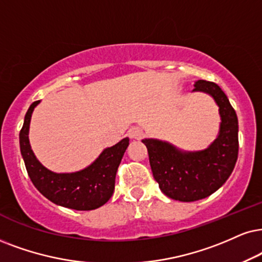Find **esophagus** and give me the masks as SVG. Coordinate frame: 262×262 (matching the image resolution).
Masks as SVG:
<instances>
[{
	"instance_id": "1",
	"label": "esophagus",
	"mask_w": 262,
	"mask_h": 262,
	"mask_svg": "<svg viewBox=\"0 0 262 262\" xmlns=\"http://www.w3.org/2000/svg\"><path fill=\"white\" fill-rule=\"evenodd\" d=\"M142 134H144L142 129L138 128V127L129 129V137H130L132 139H140L142 137Z\"/></svg>"
}]
</instances>
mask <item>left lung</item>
Here are the masks:
<instances>
[{
    "label": "left lung",
    "instance_id": "left-lung-1",
    "mask_svg": "<svg viewBox=\"0 0 262 262\" xmlns=\"http://www.w3.org/2000/svg\"><path fill=\"white\" fill-rule=\"evenodd\" d=\"M192 92L209 94L219 106V134L207 148L184 151L168 141L142 139L155 180L171 200L194 202L219 190L238 157V118L226 94L214 82L198 79Z\"/></svg>",
    "mask_w": 262,
    "mask_h": 262
}]
</instances>
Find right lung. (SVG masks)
Segmentation results:
<instances>
[{"instance_id": "right-lung-1", "label": "right lung", "mask_w": 262, "mask_h": 262, "mask_svg": "<svg viewBox=\"0 0 262 262\" xmlns=\"http://www.w3.org/2000/svg\"><path fill=\"white\" fill-rule=\"evenodd\" d=\"M38 104L39 100L30 105L19 134L23 160L32 184L46 198L61 207L93 210L104 205L114 193L116 173L129 145V139H122L114 146L105 148L84 169L75 173H54L36 158L29 141L30 121Z\"/></svg>"}]
</instances>
